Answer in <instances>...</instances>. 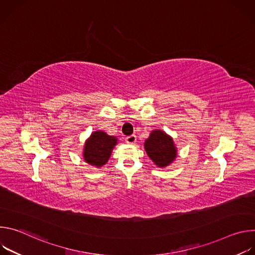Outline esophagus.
Returning a JSON list of instances; mask_svg holds the SVG:
<instances>
[{
  "label": "esophagus",
  "instance_id": "obj_1",
  "mask_svg": "<svg viewBox=\"0 0 255 255\" xmlns=\"http://www.w3.org/2000/svg\"><path fill=\"white\" fill-rule=\"evenodd\" d=\"M126 142L128 144H134L136 142V136L135 135H130L126 137Z\"/></svg>",
  "mask_w": 255,
  "mask_h": 255
}]
</instances>
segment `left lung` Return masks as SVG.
Returning <instances> with one entry per match:
<instances>
[{
	"mask_svg": "<svg viewBox=\"0 0 255 255\" xmlns=\"http://www.w3.org/2000/svg\"><path fill=\"white\" fill-rule=\"evenodd\" d=\"M144 149L152 162L159 168L170 165L176 158L177 148L173 139L165 131L152 130L144 142Z\"/></svg>",
	"mask_w": 255,
	"mask_h": 255,
	"instance_id": "obj_1",
	"label": "left lung"
}]
</instances>
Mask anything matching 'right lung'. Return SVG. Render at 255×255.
<instances>
[{
	"label": "right lung",
	"instance_id": "obj_1",
	"mask_svg": "<svg viewBox=\"0 0 255 255\" xmlns=\"http://www.w3.org/2000/svg\"><path fill=\"white\" fill-rule=\"evenodd\" d=\"M117 144L118 138L116 136L108 135L102 130L94 131L85 142L84 159L90 165L100 168L108 162Z\"/></svg>",
	"mask_w": 255,
	"mask_h": 255
}]
</instances>
